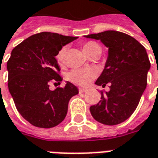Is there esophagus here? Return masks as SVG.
<instances>
[{
  "instance_id": "34e87169",
  "label": "esophagus",
  "mask_w": 158,
  "mask_h": 158,
  "mask_svg": "<svg viewBox=\"0 0 158 158\" xmlns=\"http://www.w3.org/2000/svg\"><path fill=\"white\" fill-rule=\"evenodd\" d=\"M86 91H87V89H84V88H79V93H84V92H86Z\"/></svg>"
}]
</instances>
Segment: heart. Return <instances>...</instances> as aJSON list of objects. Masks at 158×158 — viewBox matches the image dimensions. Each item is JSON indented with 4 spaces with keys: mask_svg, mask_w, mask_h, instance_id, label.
<instances>
[{
    "mask_svg": "<svg viewBox=\"0 0 158 158\" xmlns=\"http://www.w3.org/2000/svg\"><path fill=\"white\" fill-rule=\"evenodd\" d=\"M97 49H101L100 45L94 41H88L83 45V50L87 55L89 56L90 53ZM66 52L67 48L62 46L59 50L56 55V60L59 66L64 65L66 59ZM97 75L96 69H74L68 74V79L75 85L81 86H86L91 82L93 79H95Z\"/></svg>",
    "mask_w": 158,
    "mask_h": 158,
    "instance_id": "b5f03b06",
    "label": "heart"
}]
</instances>
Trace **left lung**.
I'll use <instances>...</instances> for the list:
<instances>
[{
	"label": "left lung",
	"instance_id": "obj_1",
	"mask_svg": "<svg viewBox=\"0 0 158 158\" xmlns=\"http://www.w3.org/2000/svg\"><path fill=\"white\" fill-rule=\"evenodd\" d=\"M100 40L108 47V57L102 73L96 81L108 92L101 91V101L89 107L97 122L116 125L128 119L135 112L147 85V73L151 67L145 47L132 36L107 30L85 35Z\"/></svg>",
	"mask_w": 158,
	"mask_h": 158
}]
</instances>
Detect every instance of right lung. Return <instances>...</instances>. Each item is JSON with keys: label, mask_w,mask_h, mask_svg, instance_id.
Listing matches in <instances>:
<instances>
[{"label": "right lung", "mask_w": 158, "mask_h": 158, "mask_svg": "<svg viewBox=\"0 0 158 158\" xmlns=\"http://www.w3.org/2000/svg\"><path fill=\"white\" fill-rule=\"evenodd\" d=\"M77 37L41 32L13 48L7 61L8 89L19 113L32 125L52 128L63 121L69 100L79 91L72 83L54 90L51 82L60 83L55 56L62 45Z\"/></svg>", "instance_id": "add662e5"}]
</instances>
